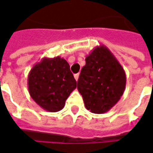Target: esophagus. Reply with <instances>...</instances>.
<instances>
[{"mask_svg":"<svg viewBox=\"0 0 153 153\" xmlns=\"http://www.w3.org/2000/svg\"><path fill=\"white\" fill-rule=\"evenodd\" d=\"M74 77H75V79H76V81H77V80H78V78H79V74H78V73H77V74H75Z\"/></svg>","mask_w":153,"mask_h":153,"instance_id":"obj_1","label":"esophagus"}]
</instances>
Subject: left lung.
Here are the masks:
<instances>
[{"label":"left lung","instance_id":"left-lung-1","mask_svg":"<svg viewBox=\"0 0 153 153\" xmlns=\"http://www.w3.org/2000/svg\"><path fill=\"white\" fill-rule=\"evenodd\" d=\"M125 85V71L108 48L97 46L86 56L77 89L91 113L109 111L123 96Z\"/></svg>","mask_w":153,"mask_h":153}]
</instances>
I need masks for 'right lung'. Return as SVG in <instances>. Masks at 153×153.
<instances>
[{
	"label": "right lung",
	"mask_w": 153,
	"mask_h": 153,
	"mask_svg": "<svg viewBox=\"0 0 153 153\" xmlns=\"http://www.w3.org/2000/svg\"><path fill=\"white\" fill-rule=\"evenodd\" d=\"M76 87V82L64 58L44 57L33 66L28 76L31 98L48 112H57Z\"/></svg>",
	"instance_id": "right-lung-1"
}]
</instances>
